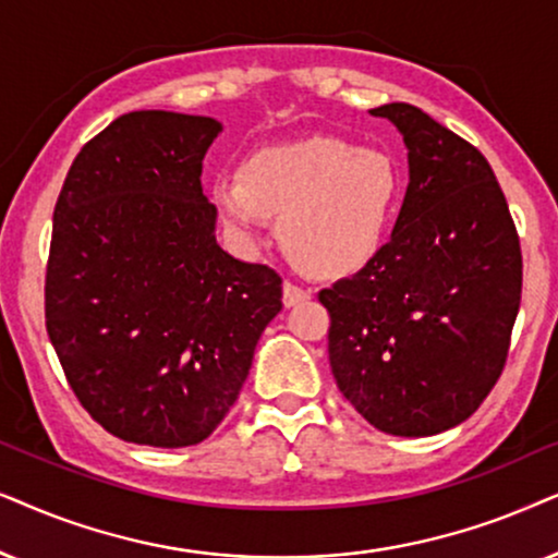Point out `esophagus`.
Listing matches in <instances>:
<instances>
[{
    "instance_id": "obj_1",
    "label": "esophagus",
    "mask_w": 558,
    "mask_h": 558,
    "mask_svg": "<svg viewBox=\"0 0 558 558\" xmlns=\"http://www.w3.org/2000/svg\"><path fill=\"white\" fill-rule=\"evenodd\" d=\"M311 299L308 291H303L295 283H283V306L286 308H293L299 306V303H306Z\"/></svg>"
}]
</instances>
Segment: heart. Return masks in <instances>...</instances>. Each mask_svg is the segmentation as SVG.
<instances>
[{
	"mask_svg": "<svg viewBox=\"0 0 558 558\" xmlns=\"http://www.w3.org/2000/svg\"><path fill=\"white\" fill-rule=\"evenodd\" d=\"M209 196L240 240H255L280 217V242L303 272L347 278L388 242L405 175L388 153L316 135L257 147L236 178L214 181Z\"/></svg>",
	"mask_w": 558,
	"mask_h": 558,
	"instance_id": "heart-1",
	"label": "heart"
}]
</instances>
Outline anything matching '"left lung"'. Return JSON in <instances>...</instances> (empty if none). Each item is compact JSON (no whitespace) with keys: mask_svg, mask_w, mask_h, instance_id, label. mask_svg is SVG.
<instances>
[{"mask_svg":"<svg viewBox=\"0 0 558 558\" xmlns=\"http://www.w3.org/2000/svg\"><path fill=\"white\" fill-rule=\"evenodd\" d=\"M408 147L396 229L373 263L318 293L341 396L392 436H434L477 411L502 373L523 259L500 183L413 104L369 109Z\"/></svg>","mask_w":558,"mask_h":558,"instance_id":"left-lung-1","label":"left lung"}]
</instances>
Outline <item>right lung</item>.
<instances>
[{"mask_svg": "<svg viewBox=\"0 0 558 558\" xmlns=\"http://www.w3.org/2000/svg\"><path fill=\"white\" fill-rule=\"evenodd\" d=\"M221 122L143 109L81 147L53 211L50 344L81 405L145 447L204 441L234 405L283 280L219 247L202 162Z\"/></svg>", "mask_w": 558, "mask_h": 558, "instance_id": "obj_1", "label": "right lung"}]
</instances>
